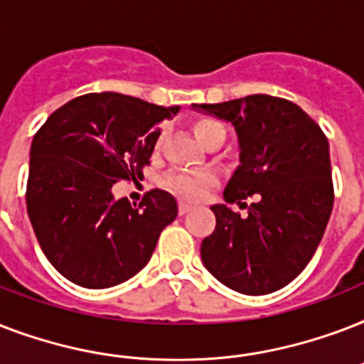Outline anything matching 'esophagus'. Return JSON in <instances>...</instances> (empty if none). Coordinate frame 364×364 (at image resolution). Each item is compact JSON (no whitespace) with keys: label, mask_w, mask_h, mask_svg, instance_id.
<instances>
[{"label":"esophagus","mask_w":364,"mask_h":364,"mask_svg":"<svg viewBox=\"0 0 364 364\" xmlns=\"http://www.w3.org/2000/svg\"><path fill=\"white\" fill-rule=\"evenodd\" d=\"M191 210H193V205L187 204V202H179V213H181V215L188 213Z\"/></svg>","instance_id":"obj_1"}]
</instances>
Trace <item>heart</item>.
I'll use <instances>...</instances> for the list:
<instances>
[{
  "label": "heart",
  "mask_w": 364,
  "mask_h": 364,
  "mask_svg": "<svg viewBox=\"0 0 364 364\" xmlns=\"http://www.w3.org/2000/svg\"><path fill=\"white\" fill-rule=\"evenodd\" d=\"M215 132H225L223 124H219L217 121L202 119V121L194 122V136L198 137L200 143H204ZM211 183H213V179L210 176H205V173H191V171H173V173L166 177V187L188 200L202 198Z\"/></svg>",
  "instance_id": "obj_1"
}]
</instances>
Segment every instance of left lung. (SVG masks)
Segmentation results:
<instances>
[{"label":"left lung","mask_w":364,"mask_h":364,"mask_svg":"<svg viewBox=\"0 0 364 364\" xmlns=\"http://www.w3.org/2000/svg\"><path fill=\"white\" fill-rule=\"evenodd\" d=\"M193 107L238 134L240 166L225 202L255 200L245 218L211 205L217 225L202 242V262L232 291L274 293L304 270L327 228L334 204L327 137L299 105L268 94Z\"/></svg>","instance_id":"8db88e82"}]
</instances>
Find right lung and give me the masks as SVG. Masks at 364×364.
Wrapping results in <instances>:
<instances>
[{"instance_id":"add662e5","label":"right lung","mask_w":364,"mask_h":364,"mask_svg":"<svg viewBox=\"0 0 364 364\" xmlns=\"http://www.w3.org/2000/svg\"><path fill=\"white\" fill-rule=\"evenodd\" d=\"M177 111L124 94H85L37 130L26 208L43 253L65 279L107 289L149 262L177 217L176 198L154 188L132 205L113 198L111 187L143 176L159 124Z\"/></svg>"}]
</instances>
